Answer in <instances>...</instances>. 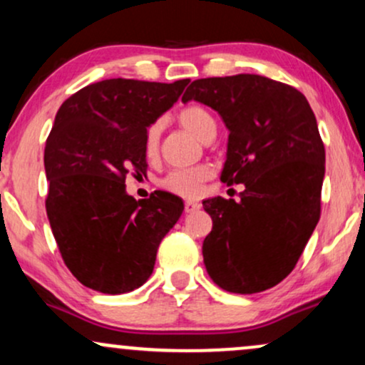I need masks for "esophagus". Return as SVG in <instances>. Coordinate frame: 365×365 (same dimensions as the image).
Here are the masks:
<instances>
[{
	"label": "esophagus",
	"instance_id": "esophagus-1",
	"mask_svg": "<svg viewBox=\"0 0 365 365\" xmlns=\"http://www.w3.org/2000/svg\"><path fill=\"white\" fill-rule=\"evenodd\" d=\"M200 209L199 202H194V200H187L185 202V212H195Z\"/></svg>",
	"mask_w": 365,
	"mask_h": 365
}]
</instances>
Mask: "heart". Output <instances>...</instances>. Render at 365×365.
I'll use <instances>...</instances> for the list:
<instances>
[{
    "mask_svg": "<svg viewBox=\"0 0 365 365\" xmlns=\"http://www.w3.org/2000/svg\"><path fill=\"white\" fill-rule=\"evenodd\" d=\"M178 121L183 128H187L192 135L197 139L206 142L209 137L216 135V120L206 108L202 106H192L183 108L178 113ZM159 135H161V125L158 121L150 123L148 130H145L144 137V150L145 156L154 158L158 154L159 148ZM215 170L209 165H199L194 168H183V170H173L163 178L161 185L163 188L171 192V194L187 197V199H194L199 197L204 192V185L212 178Z\"/></svg>",
    "mask_w": 365,
    "mask_h": 365,
    "instance_id": "heart-1",
    "label": "heart"
}]
</instances>
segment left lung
<instances>
[{"label":"left lung","mask_w":365,"mask_h":365,"mask_svg":"<svg viewBox=\"0 0 365 365\" xmlns=\"http://www.w3.org/2000/svg\"><path fill=\"white\" fill-rule=\"evenodd\" d=\"M220 113L228 128L221 171L244 183L240 200H204L207 274L226 292L259 293L287 278L321 216L324 144L307 99L295 87L252 73L199 78L182 101Z\"/></svg>","instance_id":"obj_1"}]
</instances>
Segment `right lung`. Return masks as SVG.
Listing matches in <instances>:
<instances>
[{
	"label": "right lung",
	"mask_w": 365,
	"mask_h": 365,
	"mask_svg": "<svg viewBox=\"0 0 365 365\" xmlns=\"http://www.w3.org/2000/svg\"><path fill=\"white\" fill-rule=\"evenodd\" d=\"M190 82L110 78L70 96L46 140V212L66 267L83 287L118 295L153 274L158 247L183 200L156 190L135 200L125 178L145 175V130Z\"/></svg>",
	"instance_id": "1"
}]
</instances>
